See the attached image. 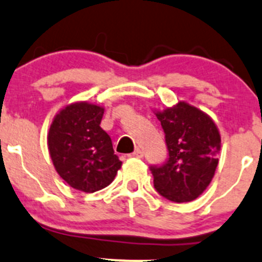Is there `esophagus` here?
<instances>
[{
  "label": "esophagus",
  "mask_w": 262,
  "mask_h": 262,
  "mask_svg": "<svg viewBox=\"0 0 262 262\" xmlns=\"http://www.w3.org/2000/svg\"><path fill=\"white\" fill-rule=\"evenodd\" d=\"M130 157H134V158H142V157H144V152H142V150L136 149L134 152H132V154H130Z\"/></svg>",
  "instance_id": "obj_1"
}]
</instances>
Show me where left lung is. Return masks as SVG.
<instances>
[{"instance_id": "obj_1", "label": "left lung", "mask_w": 262, "mask_h": 262, "mask_svg": "<svg viewBox=\"0 0 262 262\" xmlns=\"http://www.w3.org/2000/svg\"><path fill=\"white\" fill-rule=\"evenodd\" d=\"M165 134L169 158L150 167L154 187L174 203L198 199L215 174L220 134L210 116L186 102L155 112Z\"/></svg>"}]
</instances>
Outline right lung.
Returning <instances> with one entry per match:
<instances>
[{"instance_id":"1","label":"right lung","mask_w":262,"mask_h":262,"mask_svg":"<svg viewBox=\"0 0 262 262\" xmlns=\"http://www.w3.org/2000/svg\"><path fill=\"white\" fill-rule=\"evenodd\" d=\"M104 108L76 102L62 108L49 127L48 150L59 177L75 190L92 193L112 183L122 162L102 127Z\"/></svg>"}]
</instances>
